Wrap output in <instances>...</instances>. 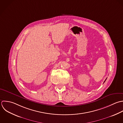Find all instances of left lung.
Returning <instances> with one entry per match:
<instances>
[{
	"label": "left lung",
	"mask_w": 123,
	"mask_h": 123,
	"mask_svg": "<svg viewBox=\"0 0 123 123\" xmlns=\"http://www.w3.org/2000/svg\"><path fill=\"white\" fill-rule=\"evenodd\" d=\"M106 79H106V80H105V81H104V83H105V80H106Z\"/></svg>",
	"instance_id": "obj_1"
}]
</instances>
